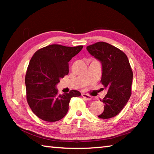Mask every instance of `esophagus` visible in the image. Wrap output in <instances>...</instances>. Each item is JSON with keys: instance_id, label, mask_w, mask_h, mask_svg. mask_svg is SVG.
<instances>
[{"instance_id": "34e87169", "label": "esophagus", "mask_w": 154, "mask_h": 154, "mask_svg": "<svg viewBox=\"0 0 154 154\" xmlns=\"http://www.w3.org/2000/svg\"><path fill=\"white\" fill-rule=\"evenodd\" d=\"M82 96L84 98H85V99H87V100H91V99L92 98V96H91L90 95H89V94H82Z\"/></svg>"}]
</instances>
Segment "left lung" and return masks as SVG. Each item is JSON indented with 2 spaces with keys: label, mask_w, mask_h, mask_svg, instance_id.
Listing matches in <instances>:
<instances>
[{
  "label": "left lung",
  "mask_w": 154,
  "mask_h": 154,
  "mask_svg": "<svg viewBox=\"0 0 154 154\" xmlns=\"http://www.w3.org/2000/svg\"><path fill=\"white\" fill-rule=\"evenodd\" d=\"M91 55L102 64L100 82L107 90L103 99L104 111L98 116L109 119L116 116L126 105L131 96L133 73L128 58L120 49L105 42L87 47Z\"/></svg>",
  "instance_id": "left-lung-1"
}]
</instances>
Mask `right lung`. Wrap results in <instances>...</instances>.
<instances>
[{
    "mask_svg": "<svg viewBox=\"0 0 154 154\" xmlns=\"http://www.w3.org/2000/svg\"><path fill=\"white\" fill-rule=\"evenodd\" d=\"M83 48L50 45L36 51L28 64L25 77L26 99L38 118L57 122L66 116L72 97L80 96L77 90L58 95L56 85L69 74V62Z\"/></svg>",
    "mask_w": 154,
    "mask_h": 154,
    "instance_id": "1",
    "label": "right lung"
}]
</instances>
